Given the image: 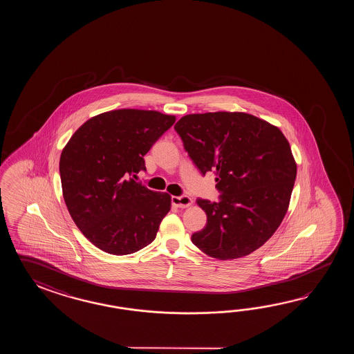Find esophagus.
I'll return each mask as SVG.
<instances>
[{"label": "esophagus", "mask_w": 354, "mask_h": 354, "mask_svg": "<svg viewBox=\"0 0 354 354\" xmlns=\"http://www.w3.org/2000/svg\"><path fill=\"white\" fill-rule=\"evenodd\" d=\"M171 201H172V205H174L176 207H188L189 205H192V200L186 195L182 196H174L172 198H171Z\"/></svg>", "instance_id": "1"}]
</instances>
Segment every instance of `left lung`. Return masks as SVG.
Here are the masks:
<instances>
[{
    "instance_id": "8db88e82",
    "label": "left lung",
    "mask_w": 354,
    "mask_h": 354,
    "mask_svg": "<svg viewBox=\"0 0 354 354\" xmlns=\"http://www.w3.org/2000/svg\"><path fill=\"white\" fill-rule=\"evenodd\" d=\"M174 130L201 174H215L220 192L218 203L197 198L207 223L192 243L223 261L262 247L285 218L296 180L282 131L245 113L186 115Z\"/></svg>"
}]
</instances>
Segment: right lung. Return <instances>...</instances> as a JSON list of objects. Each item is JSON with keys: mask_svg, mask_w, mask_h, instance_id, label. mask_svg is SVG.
Listing matches in <instances>:
<instances>
[{"mask_svg": "<svg viewBox=\"0 0 354 354\" xmlns=\"http://www.w3.org/2000/svg\"><path fill=\"white\" fill-rule=\"evenodd\" d=\"M174 116L122 109L86 121L60 154L63 197L77 227L98 249L136 253L156 239L171 196L136 182L144 156Z\"/></svg>", "mask_w": 354, "mask_h": 354, "instance_id": "1", "label": "right lung"}]
</instances>
